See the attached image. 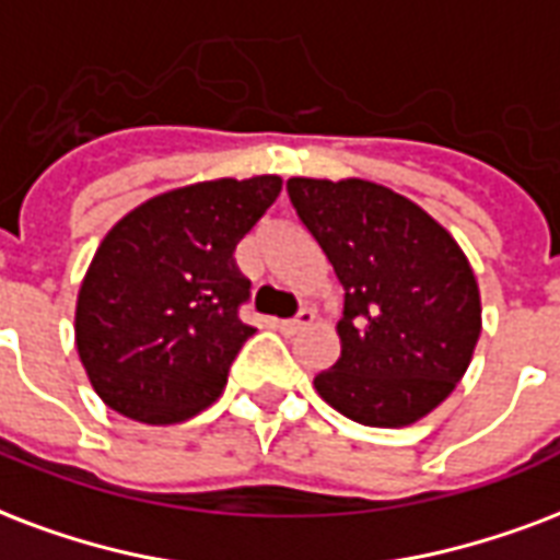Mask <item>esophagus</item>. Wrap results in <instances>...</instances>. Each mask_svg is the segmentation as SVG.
Here are the masks:
<instances>
[{"label": "esophagus", "mask_w": 560, "mask_h": 560, "mask_svg": "<svg viewBox=\"0 0 560 560\" xmlns=\"http://www.w3.org/2000/svg\"><path fill=\"white\" fill-rule=\"evenodd\" d=\"M314 323V311L311 308H302L296 314V317H290V319H279V331L281 335H296L299 328H305Z\"/></svg>", "instance_id": "obj_1"}]
</instances>
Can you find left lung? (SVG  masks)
<instances>
[{"mask_svg":"<svg viewBox=\"0 0 560 560\" xmlns=\"http://www.w3.org/2000/svg\"><path fill=\"white\" fill-rule=\"evenodd\" d=\"M290 202L343 284L340 358L314 378L349 420L399 429L467 373L481 299L467 255L411 199L364 178H290Z\"/></svg>","mask_w":560,"mask_h":560,"instance_id":"left-lung-1","label":"left lung"}]
</instances>
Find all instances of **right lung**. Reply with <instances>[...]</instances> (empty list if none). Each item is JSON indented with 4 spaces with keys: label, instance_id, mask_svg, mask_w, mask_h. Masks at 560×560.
Returning a JSON list of instances; mask_svg holds the SVG:
<instances>
[{
    "label": "right lung",
    "instance_id": "1",
    "mask_svg": "<svg viewBox=\"0 0 560 560\" xmlns=\"http://www.w3.org/2000/svg\"><path fill=\"white\" fill-rule=\"evenodd\" d=\"M279 194V176L199 182L152 196L105 234L75 302V349L108 408L173 425L223 394L255 335L237 317L249 279L234 249Z\"/></svg>",
    "mask_w": 560,
    "mask_h": 560
}]
</instances>
